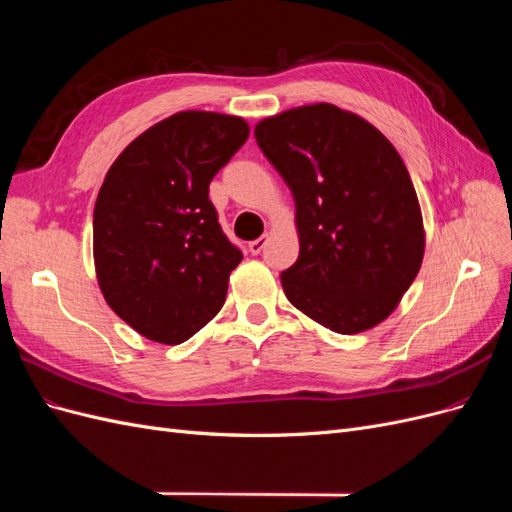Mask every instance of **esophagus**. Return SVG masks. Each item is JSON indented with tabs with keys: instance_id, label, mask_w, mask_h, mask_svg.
<instances>
[{
	"instance_id": "1",
	"label": "esophagus",
	"mask_w": 512,
	"mask_h": 512,
	"mask_svg": "<svg viewBox=\"0 0 512 512\" xmlns=\"http://www.w3.org/2000/svg\"><path fill=\"white\" fill-rule=\"evenodd\" d=\"M267 241H269V237L267 235H262V237H258L256 241H252L250 243V252L256 256V254H260L262 250H265V245H267Z\"/></svg>"
}]
</instances>
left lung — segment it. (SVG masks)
I'll list each match as a JSON object with an SVG mask.
<instances>
[{
  "label": "left lung",
  "instance_id": "1",
  "mask_svg": "<svg viewBox=\"0 0 512 512\" xmlns=\"http://www.w3.org/2000/svg\"><path fill=\"white\" fill-rule=\"evenodd\" d=\"M297 205L288 301L335 333L389 316L421 269L423 215L404 160L363 117L333 104L290 108L254 128Z\"/></svg>",
  "mask_w": 512,
  "mask_h": 512
}]
</instances>
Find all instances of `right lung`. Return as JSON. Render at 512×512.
Segmentation results:
<instances>
[{"label": "right lung", "instance_id": "add662e5", "mask_svg": "<svg viewBox=\"0 0 512 512\" xmlns=\"http://www.w3.org/2000/svg\"><path fill=\"white\" fill-rule=\"evenodd\" d=\"M241 117L183 111L121 151L94 209L98 284L113 312L160 344H181L220 312L243 260L209 183L243 147Z\"/></svg>", "mask_w": 512, "mask_h": 512}]
</instances>
